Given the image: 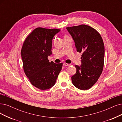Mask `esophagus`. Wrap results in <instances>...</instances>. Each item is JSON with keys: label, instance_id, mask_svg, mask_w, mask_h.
I'll use <instances>...</instances> for the list:
<instances>
[{"label": "esophagus", "instance_id": "esophagus-1", "mask_svg": "<svg viewBox=\"0 0 122 122\" xmlns=\"http://www.w3.org/2000/svg\"><path fill=\"white\" fill-rule=\"evenodd\" d=\"M63 65H64V66H70V64H66V63H64V64H63Z\"/></svg>", "mask_w": 122, "mask_h": 122}]
</instances>
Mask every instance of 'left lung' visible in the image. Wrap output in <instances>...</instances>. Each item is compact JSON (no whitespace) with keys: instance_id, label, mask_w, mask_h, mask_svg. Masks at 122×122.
I'll list each match as a JSON object with an SVG mask.
<instances>
[{"instance_id":"1","label":"left lung","mask_w":122,"mask_h":122,"mask_svg":"<svg viewBox=\"0 0 122 122\" xmlns=\"http://www.w3.org/2000/svg\"><path fill=\"white\" fill-rule=\"evenodd\" d=\"M75 43L77 52H81V65H75L76 74L71 81L77 89L86 90L93 86L103 70L105 46L100 33L92 27L82 24L66 27Z\"/></svg>"}]
</instances>
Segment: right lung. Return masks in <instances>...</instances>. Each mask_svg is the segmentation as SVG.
Returning a JSON list of instances; mask_svg holds the SVG:
<instances>
[{
    "instance_id": "add662e5",
    "label": "right lung",
    "mask_w": 122,
    "mask_h": 122,
    "mask_svg": "<svg viewBox=\"0 0 122 122\" xmlns=\"http://www.w3.org/2000/svg\"><path fill=\"white\" fill-rule=\"evenodd\" d=\"M61 31L57 29L38 27L24 41L21 56L24 72L31 84L41 90L49 89L56 84L62 63L51 62L52 41Z\"/></svg>"
}]
</instances>
